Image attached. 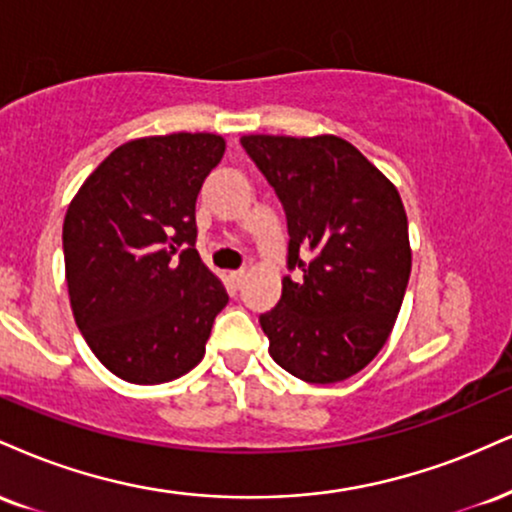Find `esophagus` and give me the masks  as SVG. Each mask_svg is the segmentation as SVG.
Instances as JSON below:
<instances>
[{
  "label": "esophagus",
  "instance_id": "esophagus-1",
  "mask_svg": "<svg viewBox=\"0 0 512 512\" xmlns=\"http://www.w3.org/2000/svg\"><path fill=\"white\" fill-rule=\"evenodd\" d=\"M231 276V281H233V286H240V283H243L245 281V269H236V272H231L229 274Z\"/></svg>",
  "mask_w": 512,
  "mask_h": 512
}]
</instances>
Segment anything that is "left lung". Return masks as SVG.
<instances>
[{
	"label": "left lung",
	"mask_w": 512,
	"mask_h": 512,
	"mask_svg": "<svg viewBox=\"0 0 512 512\" xmlns=\"http://www.w3.org/2000/svg\"><path fill=\"white\" fill-rule=\"evenodd\" d=\"M288 219L281 300L260 317L269 355L307 384L365 369L389 341L412 269L398 188L338 135H243Z\"/></svg>",
	"instance_id": "obj_1"
}]
</instances>
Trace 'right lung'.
I'll list each match as a JSON object with an SVG mask.
<instances>
[{"instance_id":"right-lung-1","label":"right lung","mask_w":512,"mask_h":512,"mask_svg":"<svg viewBox=\"0 0 512 512\" xmlns=\"http://www.w3.org/2000/svg\"><path fill=\"white\" fill-rule=\"evenodd\" d=\"M224 150L214 133L128 140L66 209L73 317L97 360L128 384L188 374L229 303L195 250L197 193Z\"/></svg>"}]
</instances>
